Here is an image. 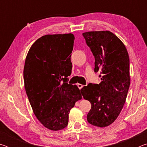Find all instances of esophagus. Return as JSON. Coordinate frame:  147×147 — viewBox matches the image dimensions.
<instances>
[{"instance_id":"esophagus-1","label":"esophagus","mask_w":147,"mask_h":147,"mask_svg":"<svg viewBox=\"0 0 147 147\" xmlns=\"http://www.w3.org/2000/svg\"><path fill=\"white\" fill-rule=\"evenodd\" d=\"M77 86H78V88H79L80 89H81L83 87H84V86L82 85V84H77Z\"/></svg>"}]
</instances>
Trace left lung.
<instances>
[{
	"label": "left lung",
	"mask_w": 147,
	"mask_h": 147,
	"mask_svg": "<svg viewBox=\"0 0 147 147\" xmlns=\"http://www.w3.org/2000/svg\"><path fill=\"white\" fill-rule=\"evenodd\" d=\"M94 56V71L102 74L99 84H89L81 89L83 97L91 104L87 115L89 123L106 127L118 117L130 84V59L125 45L108 30L83 33Z\"/></svg>",
	"instance_id": "left-lung-1"
}]
</instances>
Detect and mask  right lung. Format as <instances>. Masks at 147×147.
Returning <instances> with one entry per match:
<instances>
[{"label":"right lung","mask_w":147,"mask_h":147,"mask_svg":"<svg viewBox=\"0 0 147 147\" xmlns=\"http://www.w3.org/2000/svg\"><path fill=\"white\" fill-rule=\"evenodd\" d=\"M74 36L48 34L34 42L24 63V88L34 115L45 127L57 131L68 124L69 114L82 94L67 83Z\"/></svg>","instance_id":"obj_1"}]
</instances>
